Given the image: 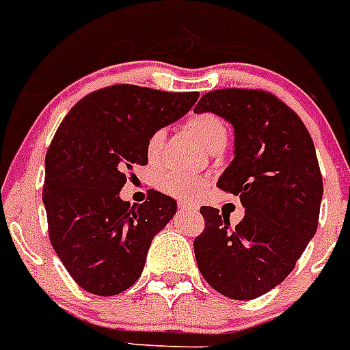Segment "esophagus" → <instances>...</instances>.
Segmentation results:
<instances>
[{
	"instance_id": "34e87169",
	"label": "esophagus",
	"mask_w": 350,
	"mask_h": 350,
	"mask_svg": "<svg viewBox=\"0 0 350 350\" xmlns=\"http://www.w3.org/2000/svg\"><path fill=\"white\" fill-rule=\"evenodd\" d=\"M178 208H180L181 211H196V206H193V204H190V202H187V201L178 202Z\"/></svg>"
}]
</instances>
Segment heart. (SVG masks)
<instances>
[{
  "label": "heart",
  "instance_id": "heart-1",
  "mask_svg": "<svg viewBox=\"0 0 350 350\" xmlns=\"http://www.w3.org/2000/svg\"><path fill=\"white\" fill-rule=\"evenodd\" d=\"M187 126L196 135V139L204 148L210 149V151L217 148V146H226V142H228V126L217 113H211V111L196 113V116L190 117ZM163 139H165V130H157L151 135L148 146L151 154L161 148ZM158 185H160V189L163 192L181 199L198 198L199 193L204 190V180H202L201 176L187 174V172H180V170H169V172H165L160 178Z\"/></svg>",
  "mask_w": 350,
  "mask_h": 350
}]
</instances>
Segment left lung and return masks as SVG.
Wrapping results in <instances>:
<instances>
[{"label": "left lung", "mask_w": 350, "mask_h": 350, "mask_svg": "<svg viewBox=\"0 0 350 350\" xmlns=\"http://www.w3.org/2000/svg\"><path fill=\"white\" fill-rule=\"evenodd\" d=\"M193 111H213L233 124L234 158L217 187L240 196L245 208L234 228L230 215L201 208L198 267L226 297L256 299L292 272L315 237L324 192L315 146L301 117L267 90H211Z\"/></svg>", "instance_id": "left-lung-1"}]
</instances>
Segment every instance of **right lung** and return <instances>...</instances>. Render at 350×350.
I'll use <instances>...</instances> for the list:
<instances>
[{
    "mask_svg": "<svg viewBox=\"0 0 350 350\" xmlns=\"http://www.w3.org/2000/svg\"><path fill=\"white\" fill-rule=\"evenodd\" d=\"M198 98L111 85L80 99L58 126L46 152L42 201L53 249L87 292L117 295L142 274L176 201L151 190L148 201L131 206L119 192L135 165H148L151 135L183 117Z\"/></svg>",
    "mask_w": 350,
    "mask_h": 350,
    "instance_id": "add662e5",
    "label": "right lung"
}]
</instances>
